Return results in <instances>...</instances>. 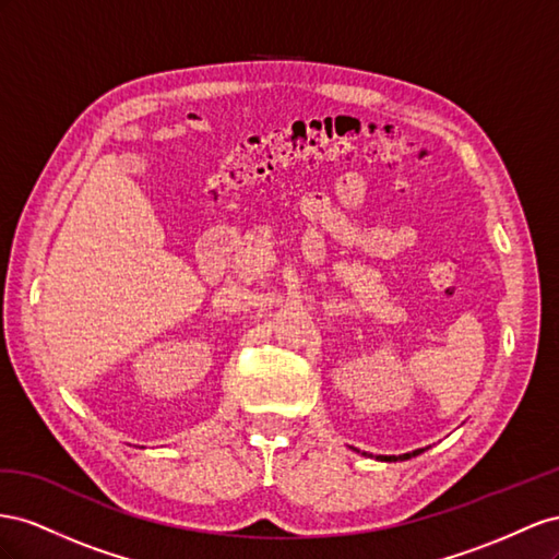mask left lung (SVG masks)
<instances>
[{
    "label": "left lung",
    "instance_id": "1",
    "mask_svg": "<svg viewBox=\"0 0 559 559\" xmlns=\"http://www.w3.org/2000/svg\"><path fill=\"white\" fill-rule=\"evenodd\" d=\"M421 450H417V452H412V454H419ZM381 459H386V461H395V459H409V454H403V456H381Z\"/></svg>",
    "mask_w": 559,
    "mask_h": 559
}]
</instances>
